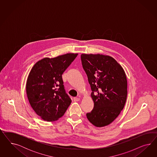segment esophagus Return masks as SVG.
Listing matches in <instances>:
<instances>
[{
  "label": "esophagus",
  "instance_id": "1",
  "mask_svg": "<svg viewBox=\"0 0 157 157\" xmlns=\"http://www.w3.org/2000/svg\"><path fill=\"white\" fill-rule=\"evenodd\" d=\"M73 100H74V102H78V101H79L80 100V98H77V97H74Z\"/></svg>",
  "mask_w": 157,
  "mask_h": 157
}]
</instances>
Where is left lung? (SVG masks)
<instances>
[{"label": "left lung", "instance_id": "obj_1", "mask_svg": "<svg viewBox=\"0 0 157 157\" xmlns=\"http://www.w3.org/2000/svg\"><path fill=\"white\" fill-rule=\"evenodd\" d=\"M81 60L94 102V108L86 114L87 118L95 127L108 125L118 117L126 102L127 80L125 71L114 58L108 55L83 53Z\"/></svg>", "mask_w": 157, "mask_h": 157}]
</instances>
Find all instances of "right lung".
<instances>
[{"instance_id": "right-lung-1", "label": "right lung", "mask_w": 157, "mask_h": 157, "mask_svg": "<svg viewBox=\"0 0 157 157\" xmlns=\"http://www.w3.org/2000/svg\"><path fill=\"white\" fill-rule=\"evenodd\" d=\"M78 56L66 53L37 62L29 72L26 90L29 103L44 121L52 122L62 117L71 103L66 93L62 74Z\"/></svg>"}]
</instances>
